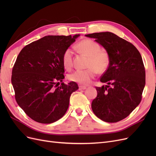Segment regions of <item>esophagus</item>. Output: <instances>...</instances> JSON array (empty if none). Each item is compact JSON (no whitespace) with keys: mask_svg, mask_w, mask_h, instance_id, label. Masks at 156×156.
<instances>
[{"mask_svg":"<svg viewBox=\"0 0 156 156\" xmlns=\"http://www.w3.org/2000/svg\"><path fill=\"white\" fill-rule=\"evenodd\" d=\"M86 88H87L86 87L83 86V85H80V86L79 87V90H84V89H86Z\"/></svg>","mask_w":156,"mask_h":156,"instance_id":"esophagus-1","label":"esophagus"}]
</instances>
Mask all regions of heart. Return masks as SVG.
<instances>
[{"instance_id":"heart-1","label":"heart","mask_w":156,"mask_h":156,"mask_svg":"<svg viewBox=\"0 0 156 156\" xmlns=\"http://www.w3.org/2000/svg\"><path fill=\"white\" fill-rule=\"evenodd\" d=\"M75 48L88 56L87 69H77L68 75L71 81L81 84H88L99 73H105L110 64V56L107 51L101 50V46L91 39H84L75 45ZM73 52L72 49H66L62 55V64L66 69L73 67Z\"/></svg>"}]
</instances>
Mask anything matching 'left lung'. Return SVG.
Masks as SVG:
<instances>
[{"label":"left lung","mask_w":156,"mask_h":156,"mask_svg":"<svg viewBox=\"0 0 156 156\" xmlns=\"http://www.w3.org/2000/svg\"><path fill=\"white\" fill-rule=\"evenodd\" d=\"M105 49L110 56L108 69L96 87L97 97L92 102L95 115L106 122L124 119L139 105L145 86V68L139 51L130 42L112 32L85 35Z\"/></svg>","instance_id":"8db88e82"}]
</instances>
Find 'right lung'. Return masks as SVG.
I'll return each instance as SVG.
<instances>
[{
  "mask_svg": "<svg viewBox=\"0 0 156 156\" xmlns=\"http://www.w3.org/2000/svg\"><path fill=\"white\" fill-rule=\"evenodd\" d=\"M79 36H47L26 45L12 69L16 100L30 119L51 124L66 112L77 84L62 83V55ZM61 84L59 85V83Z\"/></svg>",
  "mask_w": 156,
  "mask_h": 156,
  "instance_id": "add662e5",
  "label": "right lung"
}]
</instances>
